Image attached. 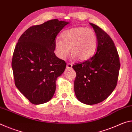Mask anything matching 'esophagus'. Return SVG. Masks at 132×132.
Returning a JSON list of instances; mask_svg holds the SVG:
<instances>
[{"label": "esophagus", "instance_id": "34e87169", "mask_svg": "<svg viewBox=\"0 0 132 132\" xmlns=\"http://www.w3.org/2000/svg\"><path fill=\"white\" fill-rule=\"evenodd\" d=\"M71 68H72V64H71V63H67L66 64V68L67 69H71Z\"/></svg>", "mask_w": 132, "mask_h": 132}]
</instances>
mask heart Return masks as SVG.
I'll list each match as a JSON object with an SVG mask.
<instances>
[{"label":"heart","instance_id":"obj_1","mask_svg":"<svg viewBox=\"0 0 132 132\" xmlns=\"http://www.w3.org/2000/svg\"><path fill=\"white\" fill-rule=\"evenodd\" d=\"M62 40L57 38L55 41L56 55L64 60L70 52L73 57L85 61L93 56L97 48V38L92 29L75 27L64 31L61 35Z\"/></svg>","mask_w":132,"mask_h":132}]
</instances>
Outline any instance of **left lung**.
I'll list each match as a JSON object with an SVG mask.
<instances>
[{"mask_svg": "<svg viewBox=\"0 0 132 132\" xmlns=\"http://www.w3.org/2000/svg\"><path fill=\"white\" fill-rule=\"evenodd\" d=\"M96 34L97 48L93 57L73 69L76 72L75 93L77 100L87 105L106 99L117 84L119 57L112 39L99 27L90 23Z\"/></svg>", "mask_w": 132, "mask_h": 132, "instance_id": "8db88e82", "label": "left lung"}]
</instances>
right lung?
<instances>
[{"instance_id": "obj_1", "label": "right lung", "mask_w": 132, "mask_h": 132, "mask_svg": "<svg viewBox=\"0 0 132 132\" xmlns=\"http://www.w3.org/2000/svg\"><path fill=\"white\" fill-rule=\"evenodd\" d=\"M69 22L51 20L28 28L18 40L12 66L15 86L31 103L52 99L66 63L55 55L56 37Z\"/></svg>"}]
</instances>
